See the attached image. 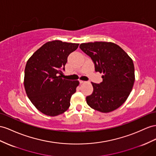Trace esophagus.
<instances>
[{"mask_svg": "<svg viewBox=\"0 0 156 156\" xmlns=\"http://www.w3.org/2000/svg\"><path fill=\"white\" fill-rule=\"evenodd\" d=\"M80 83H85V81H83V80H80Z\"/></svg>", "mask_w": 156, "mask_h": 156, "instance_id": "1", "label": "esophagus"}]
</instances>
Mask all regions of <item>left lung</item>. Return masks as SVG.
<instances>
[{"label":"left lung","instance_id":"left-lung-1","mask_svg":"<svg viewBox=\"0 0 156 156\" xmlns=\"http://www.w3.org/2000/svg\"><path fill=\"white\" fill-rule=\"evenodd\" d=\"M80 49L92 60L95 72L103 73V82H91L93 93L86 97L91 108L111 112L121 106L130 95L134 82L133 60L119 45L111 42L82 43Z\"/></svg>","mask_w":156,"mask_h":156}]
</instances>
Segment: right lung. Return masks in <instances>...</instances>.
Returning a JSON list of instances; mask_svg holds the SVG:
<instances>
[{"mask_svg": "<svg viewBox=\"0 0 156 156\" xmlns=\"http://www.w3.org/2000/svg\"><path fill=\"white\" fill-rule=\"evenodd\" d=\"M78 43L49 41L27 61L24 87L36 108L48 116H57L69 108L70 98L79 85L78 80L62 79L67 58L77 49Z\"/></svg>", "mask_w": 156, "mask_h": 156, "instance_id": "1", "label": "right lung"}]
</instances>
